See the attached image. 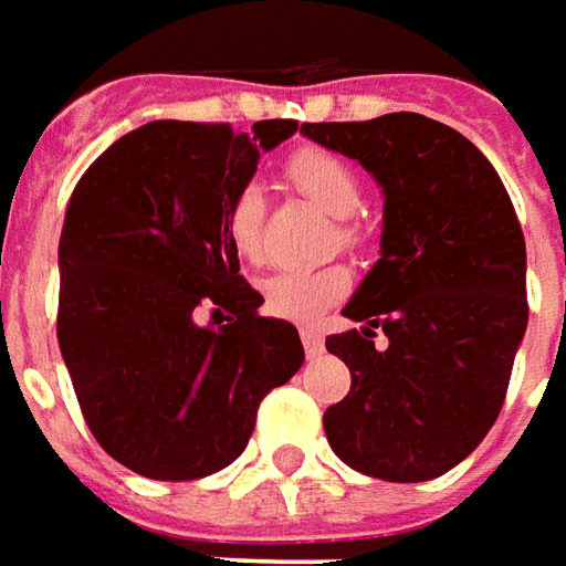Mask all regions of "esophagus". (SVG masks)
I'll return each instance as SVG.
<instances>
[{"mask_svg": "<svg viewBox=\"0 0 566 566\" xmlns=\"http://www.w3.org/2000/svg\"><path fill=\"white\" fill-rule=\"evenodd\" d=\"M298 334H302V346H305V356H308V359H317V356L324 353V337L317 334L315 327H302Z\"/></svg>", "mask_w": 566, "mask_h": 566, "instance_id": "34e87169", "label": "esophagus"}]
</instances>
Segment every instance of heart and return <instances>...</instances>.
Masks as SVG:
<instances>
[{
	"label": "heart",
	"instance_id": "1",
	"mask_svg": "<svg viewBox=\"0 0 566 566\" xmlns=\"http://www.w3.org/2000/svg\"><path fill=\"white\" fill-rule=\"evenodd\" d=\"M286 179L312 205L337 217L339 245L346 249L365 245L368 229L356 217V207L361 201V176L356 172V166L346 164L334 150L302 147L286 160ZM264 217H268V205H264V188L258 182H245L232 191L227 205L229 245L251 264L264 258ZM349 290H353V273L346 264H324L315 271H283L264 280V305L271 315L286 321H312Z\"/></svg>",
	"mask_w": 566,
	"mask_h": 566
}]
</instances>
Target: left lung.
I'll return each instance as SVG.
<instances>
[{
	"mask_svg": "<svg viewBox=\"0 0 566 566\" xmlns=\"http://www.w3.org/2000/svg\"><path fill=\"white\" fill-rule=\"evenodd\" d=\"M302 132L384 188L380 261L343 308L361 327L327 337L353 375L346 400L324 412L327 441L371 479H438L489 434L526 334V242L511 195L475 144L419 113Z\"/></svg>",
	"mask_w": 566,
	"mask_h": 566,
	"instance_id": "1",
	"label": "left lung"
}]
</instances>
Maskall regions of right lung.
<instances>
[{"label": "right lung", "mask_w": 566, "mask_h": 566, "mask_svg": "<svg viewBox=\"0 0 566 566\" xmlns=\"http://www.w3.org/2000/svg\"><path fill=\"white\" fill-rule=\"evenodd\" d=\"M293 119L150 122L77 179L59 239L55 334L81 416L122 467L191 482L249 444L258 406L305 361L239 273L227 205ZM229 325L201 328L203 308Z\"/></svg>", "instance_id": "add662e5"}]
</instances>
